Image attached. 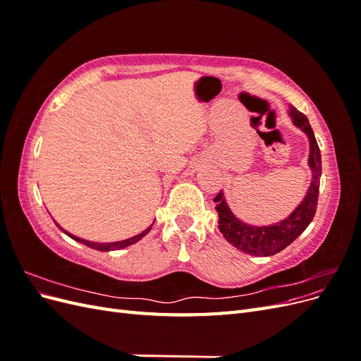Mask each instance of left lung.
Instances as JSON below:
<instances>
[{
	"label": "left lung",
	"mask_w": 361,
	"mask_h": 361,
	"mask_svg": "<svg viewBox=\"0 0 361 361\" xmlns=\"http://www.w3.org/2000/svg\"><path fill=\"white\" fill-rule=\"evenodd\" d=\"M289 116L292 117L293 125L304 130L310 141L309 166L312 169V182L304 200L295 207V211L280 223L257 227L238 220L231 211V207L227 206L223 191L218 192L214 199L216 204L215 211L218 212V228H220V232L227 239L228 244H232L235 248L241 250L243 253L251 256H272L285 250L307 228L316 214V206H318L319 182L322 173L318 141L314 138L307 117L301 111L290 105Z\"/></svg>",
	"instance_id": "1"
}]
</instances>
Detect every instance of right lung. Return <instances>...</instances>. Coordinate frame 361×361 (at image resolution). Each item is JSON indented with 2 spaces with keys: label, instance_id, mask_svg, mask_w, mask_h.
Masks as SVG:
<instances>
[{
  "label": "right lung",
  "instance_id": "right-lung-1",
  "mask_svg": "<svg viewBox=\"0 0 361 361\" xmlns=\"http://www.w3.org/2000/svg\"><path fill=\"white\" fill-rule=\"evenodd\" d=\"M56 223V221H54ZM57 224V223H56ZM152 226L154 224H150L146 231H143L141 233H138V235H135V236H133V238H129V239H125V241H117V243H92V241H87V239H81V238H78V236H73L72 233H69V232H66V231H63V228L57 224V227L60 228L61 232H64L66 233L68 236H71L72 239H75V241H78V243H81V244H84V245H87V247H90V248H93V250H99V251H113V250H120V248H125V247H128V245H133V244H135V243H138L141 238L143 236H146L149 232H150V228H152Z\"/></svg>",
  "mask_w": 361,
  "mask_h": 361
}]
</instances>
